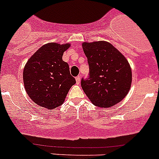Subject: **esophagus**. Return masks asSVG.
Here are the masks:
<instances>
[{
	"instance_id": "esophagus-1",
	"label": "esophagus",
	"mask_w": 159,
	"mask_h": 159,
	"mask_svg": "<svg viewBox=\"0 0 159 159\" xmlns=\"http://www.w3.org/2000/svg\"><path fill=\"white\" fill-rule=\"evenodd\" d=\"M75 80H76V84H80V80H81V77L79 75V76H77L76 78H75Z\"/></svg>"
}]
</instances>
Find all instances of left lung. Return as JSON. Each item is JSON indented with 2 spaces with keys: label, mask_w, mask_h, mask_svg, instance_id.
Segmentation results:
<instances>
[{
  "label": "left lung",
  "mask_w": 159,
  "mask_h": 159,
  "mask_svg": "<svg viewBox=\"0 0 159 159\" xmlns=\"http://www.w3.org/2000/svg\"><path fill=\"white\" fill-rule=\"evenodd\" d=\"M82 46L89 65V75L81 80L84 92L95 106L116 105L124 99L131 85L128 61L108 42H84Z\"/></svg>",
  "instance_id": "obj_1"
}]
</instances>
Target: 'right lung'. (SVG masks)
Returning a JSON list of instances; mask_svg holds the SVG:
<instances>
[{"mask_svg": "<svg viewBox=\"0 0 159 159\" xmlns=\"http://www.w3.org/2000/svg\"><path fill=\"white\" fill-rule=\"evenodd\" d=\"M69 47L70 43H47L28 60L24 68V84L36 104L47 109L60 106L75 84L69 65L62 60L64 52Z\"/></svg>", "mask_w": 159, "mask_h": 159, "instance_id": "add662e5", "label": "right lung"}]
</instances>
